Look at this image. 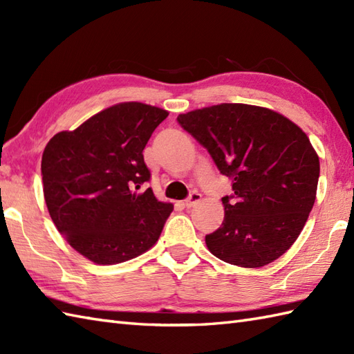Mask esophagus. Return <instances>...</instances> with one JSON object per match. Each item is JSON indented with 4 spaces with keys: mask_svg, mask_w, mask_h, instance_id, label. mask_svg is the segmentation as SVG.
<instances>
[{
    "mask_svg": "<svg viewBox=\"0 0 354 354\" xmlns=\"http://www.w3.org/2000/svg\"><path fill=\"white\" fill-rule=\"evenodd\" d=\"M201 199H202L201 193H198V192H192V193H190V196L184 201V205H185L187 208H192V207L196 205Z\"/></svg>",
    "mask_w": 354,
    "mask_h": 354,
    "instance_id": "obj_1",
    "label": "esophagus"
}]
</instances>
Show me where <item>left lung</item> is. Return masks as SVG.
Wrapping results in <instances>:
<instances>
[{"instance_id":"obj_1","label":"left lung","mask_w":354,"mask_h":354,"mask_svg":"<svg viewBox=\"0 0 354 354\" xmlns=\"http://www.w3.org/2000/svg\"><path fill=\"white\" fill-rule=\"evenodd\" d=\"M176 120L231 179L223 222L205 236L208 250L242 268L277 260L299 236L317 198L319 158L307 135L278 112L242 103Z\"/></svg>"}]
</instances>
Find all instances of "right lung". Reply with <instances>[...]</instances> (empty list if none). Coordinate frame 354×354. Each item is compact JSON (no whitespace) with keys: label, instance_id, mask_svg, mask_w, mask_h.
<instances>
[{"label":"right lung","instance_id":"add662e5","mask_svg":"<svg viewBox=\"0 0 354 354\" xmlns=\"http://www.w3.org/2000/svg\"><path fill=\"white\" fill-rule=\"evenodd\" d=\"M169 112L118 103L45 146L44 198L57 231L97 265H115L146 252L160 237L173 204L145 189V150Z\"/></svg>","mask_w":354,"mask_h":354}]
</instances>
